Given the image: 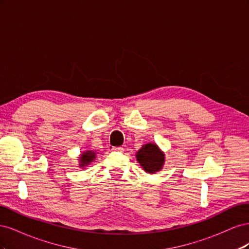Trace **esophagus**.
Wrapping results in <instances>:
<instances>
[{
	"instance_id": "34e87169",
	"label": "esophagus",
	"mask_w": 249,
	"mask_h": 249,
	"mask_svg": "<svg viewBox=\"0 0 249 249\" xmlns=\"http://www.w3.org/2000/svg\"><path fill=\"white\" fill-rule=\"evenodd\" d=\"M123 147L122 146H113L112 150H114V152H123Z\"/></svg>"
}]
</instances>
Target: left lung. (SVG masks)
<instances>
[{
    "mask_svg": "<svg viewBox=\"0 0 249 249\" xmlns=\"http://www.w3.org/2000/svg\"><path fill=\"white\" fill-rule=\"evenodd\" d=\"M138 163L147 173H156L163 168L165 155L155 143L143 145L136 154Z\"/></svg>",
    "mask_w": 249,
    "mask_h": 249,
    "instance_id": "left-lung-1",
    "label": "left lung"
}]
</instances>
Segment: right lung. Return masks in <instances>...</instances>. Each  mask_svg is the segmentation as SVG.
Listing matches in <instances>:
<instances>
[{"instance_id":"right-lung-1","label":"right lung","mask_w":249,"mask_h":249,"mask_svg":"<svg viewBox=\"0 0 249 249\" xmlns=\"http://www.w3.org/2000/svg\"><path fill=\"white\" fill-rule=\"evenodd\" d=\"M95 157H96V154L95 152H93V150H86V152H83L79 158L80 159L79 166L80 167L87 166V165H89L95 159Z\"/></svg>"}]
</instances>
